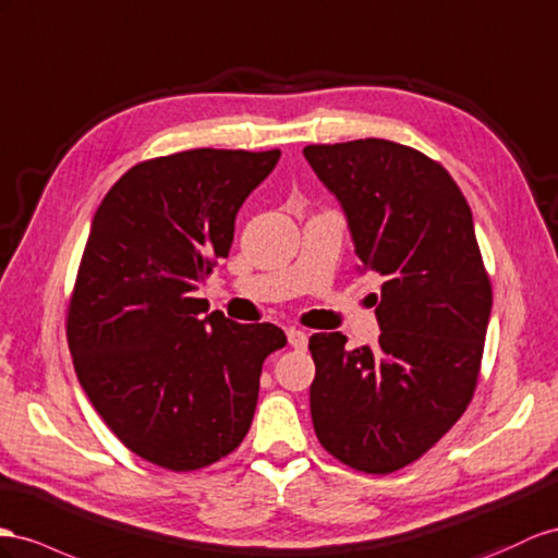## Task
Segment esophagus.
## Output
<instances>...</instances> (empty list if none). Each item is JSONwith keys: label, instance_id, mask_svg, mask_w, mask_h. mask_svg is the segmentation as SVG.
<instances>
[{"label": "esophagus", "instance_id": "obj_1", "mask_svg": "<svg viewBox=\"0 0 558 558\" xmlns=\"http://www.w3.org/2000/svg\"><path fill=\"white\" fill-rule=\"evenodd\" d=\"M288 341H290V347L292 349H306V344H308V335L306 332H302V330H296V327H290L288 330Z\"/></svg>", "mask_w": 558, "mask_h": 558}]
</instances>
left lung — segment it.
Here are the masks:
<instances>
[{"instance_id": "obj_1", "label": "left lung", "mask_w": 558, "mask_h": 558, "mask_svg": "<svg viewBox=\"0 0 558 558\" xmlns=\"http://www.w3.org/2000/svg\"><path fill=\"white\" fill-rule=\"evenodd\" d=\"M347 214L375 296L379 344L341 332L308 339L311 417L320 446L351 469L391 474L432 450L476 391L493 290L462 191L424 153L384 138L306 146Z\"/></svg>"}]
</instances>
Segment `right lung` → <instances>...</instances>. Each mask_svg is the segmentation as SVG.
I'll use <instances>...</instances> for the list:
<instances>
[{"label":"right lung","mask_w":558,"mask_h":558,"mask_svg":"<svg viewBox=\"0 0 558 558\" xmlns=\"http://www.w3.org/2000/svg\"><path fill=\"white\" fill-rule=\"evenodd\" d=\"M280 150L195 148L134 165L98 205L68 304V347L94 410L126 448L195 471L247 436L262 365L288 344L193 292L226 259L238 209Z\"/></svg>","instance_id":"add662e5"}]
</instances>
